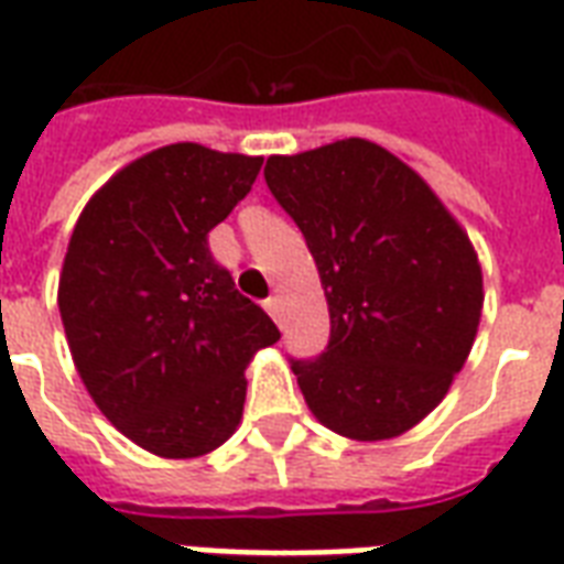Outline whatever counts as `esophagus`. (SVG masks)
Here are the masks:
<instances>
[{
	"label": "esophagus",
	"instance_id": "obj_1",
	"mask_svg": "<svg viewBox=\"0 0 564 564\" xmlns=\"http://www.w3.org/2000/svg\"><path fill=\"white\" fill-rule=\"evenodd\" d=\"M265 313H269V316H272L274 322H281V299H278V295H272V299H265Z\"/></svg>",
	"mask_w": 564,
	"mask_h": 564
}]
</instances>
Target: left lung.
I'll return each mask as SVG.
<instances>
[{
  "instance_id": "left-lung-1",
  "label": "left lung",
  "mask_w": 564,
  "mask_h": 564,
  "mask_svg": "<svg viewBox=\"0 0 564 564\" xmlns=\"http://www.w3.org/2000/svg\"><path fill=\"white\" fill-rule=\"evenodd\" d=\"M263 174L328 299V349L292 360L304 402L349 441L405 435L449 393L479 330L482 265L470 236L376 141L269 156Z\"/></svg>"
}]
</instances>
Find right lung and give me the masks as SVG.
Returning <instances> with one entry per match:
<instances>
[{"label": "right lung", "mask_w": 564, "mask_h": 564, "mask_svg": "<svg viewBox=\"0 0 564 564\" xmlns=\"http://www.w3.org/2000/svg\"><path fill=\"white\" fill-rule=\"evenodd\" d=\"M260 165L192 141L150 150L73 227L58 278L73 364L106 420L159 458L225 444L242 420L245 367L281 339L206 245Z\"/></svg>", "instance_id": "right-lung-1"}]
</instances>
